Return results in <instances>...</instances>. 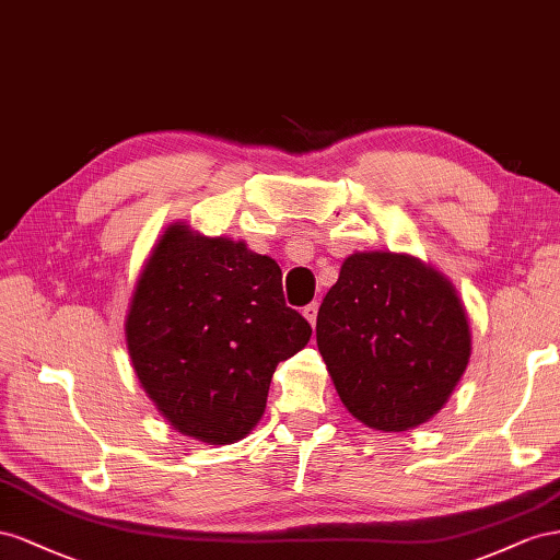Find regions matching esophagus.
I'll return each instance as SVG.
<instances>
[{
	"label": "esophagus",
	"instance_id": "obj_1",
	"mask_svg": "<svg viewBox=\"0 0 560 560\" xmlns=\"http://www.w3.org/2000/svg\"><path fill=\"white\" fill-rule=\"evenodd\" d=\"M302 314H305V318L307 322L312 324V326H316V314H318V302H312V305H307L305 310H302Z\"/></svg>",
	"mask_w": 560,
	"mask_h": 560
}]
</instances>
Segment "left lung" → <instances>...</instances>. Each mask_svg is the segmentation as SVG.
Instances as JSON below:
<instances>
[{
	"mask_svg": "<svg viewBox=\"0 0 560 560\" xmlns=\"http://www.w3.org/2000/svg\"><path fill=\"white\" fill-rule=\"evenodd\" d=\"M316 345L357 420L406 431L443 408L471 330L455 285L412 255L354 253L316 316Z\"/></svg>",
	"mask_w": 560,
	"mask_h": 560,
	"instance_id": "left-lung-1",
	"label": "left lung"
}]
</instances>
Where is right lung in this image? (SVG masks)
I'll return each mask as SVG.
<instances>
[{"label": "right lung", "instance_id": "add662e5", "mask_svg": "<svg viewBox=\"0 0 560 560\" xmlns=\"http://www.w3.org/2000/svg\"><path fill=\"white\" fill-rule=\"evenodd\" d=\"M310 335L285 305L275 260L183 222L152 248L126 314L142 389L171 427L209 445L242 441L258 424L279 361Z\"/></svg>", "mask_w": 560, "mask_h": 560}]
</instances>
